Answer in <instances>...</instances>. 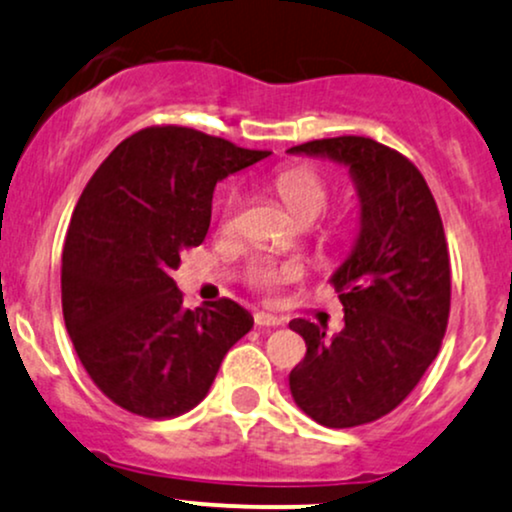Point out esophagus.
<instances>
[{
	"mask_svg": "<svg viewBox=\"0 0 512 512\" xmlns=\"http://www.w3.org/2000/svg\"><path fill=\"white\" fill-rule=\"evenodd\" d=\"M255 324L260 326V329H269V326H281L283 319L276 317V315H269V312H257Z\"/></svg>",
	"mask_w": 512,
	"mask_h": 512,
	"instance_id": "obj_1",
	"label": "esophagus"
}]
</instances>
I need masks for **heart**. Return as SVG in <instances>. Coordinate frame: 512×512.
<instances>
[{
    "label": "heart",
    "instance_id": "b5f03b06",
    "mask_svg": "<svg viewBox=\"0 0 512 512\" xmlns=\"http://www.w3.org/2000/svg\"><path fill=\"white\" fill-rule=\"evenodd\" d=\"M274 188L281 195V200L286 202V207L298 217L303 219H315L319 212L326 207L329 200V188L326 181L317 174L315 169H307V166H288L281 169L274 176ZM240 207H243V193L238 186H229L224 197H221L219 207V226L221 231H236ZM300 276V264L295 262H274L267 257H257L248 264L245 269V279L252 288H260V291H274L281 283L293 281Z\"/></svg>",
    "mask_w": 512,
    "mask_h": 512
}]
</instances>
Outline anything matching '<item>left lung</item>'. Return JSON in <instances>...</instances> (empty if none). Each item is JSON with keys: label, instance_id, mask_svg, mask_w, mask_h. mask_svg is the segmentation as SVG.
<instances>
[{"label": "left lung", "instance_id": "1", "mask_svg": "<svg viewBox=\"0 0 512 512\" xmlns=\"http://www.w3.org/2000/svg\"><path fill=\"white\" fill-rule=\"evenodd\" d=\"M288 152L346 164L360 197V233L331 276L346 317L336 336L293 319L305 360L288 384L295 405L331 429L389 415L439 353L451 312V262L432 190L415 164L362 135Z\"/></svg>", "mask_w": 512, "mask_h": 512}]
</instances>
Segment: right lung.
Masks as SVG:
<instances>
[{
    "label": "right lung",
    "mask_w": 512,
    "mask_h": 512,
    "mask_svg": "<svg viewBox=\"0 0 512 512\" xmlns=\"http://www.w3.org/2000/svg\"><path fill=\"white\" fill-rule=\"evenodd\" d=\"M269 155L150 126L92 174L66 233L61 310L85 372L119 408L150 420L193 410L252 329L229 298L186 310L171 272L205 240L217 181Z\"/></svg>",
    "instance_id": "1"
}]
</instances>
